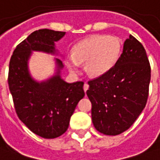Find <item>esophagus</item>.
<instances>
[{
	"mask_svg": "<svg viewBox=\"0 0 160 160\" xmlns=\"http://www.w3.org/2000/svg\"><path fill=\"white\" fill-rule=\"evenodd\" d=\"M88 89H89V84L85 82V83L83 84V91H84V92H86Z\"/></svg>",
	"mask_w": 160,
	"mask_h": 160,
	"instance_id": "34e87169",
	"label": "esophagus"
}]
</instances>
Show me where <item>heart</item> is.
Returning a JSON list of instances; mask_svg holds the SVG:
<instances>
[{"label": "heart", "mask_w": 160, "mask_h": 160, "mask_svg": "<svg viewBox=\"0 0 160 160\" xmlns=\"http://www.w3.org/2000/svg\"><path fill=\"white\" fill-rule=\"evenodd\" d=\"M121 44L114 36L96 35L81 41L74 47L72 55L65 57L68 69L78 73L80 63H86L85 69L91 77H100L107 73L119 57Z\"/></svg>", "instance_id": "heart-1"}]
</instances>
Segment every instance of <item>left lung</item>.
<instances>
[{"label":"left lung","instance_id":"1","mask_svg":"<svg viewBox=\"0 0 160 160\" xmlns=\"http://www.w3.org/2000/svg\"><path fill=\"white\" fill-rule=\"evenodd\" d=\"M151 67L143 45L131 36L121 56L107 73L89 81L95 128L115 136L128 130L145 107L149 94Z\"/></svg>","mask_w":160,"mask_h":160}]
</instances>
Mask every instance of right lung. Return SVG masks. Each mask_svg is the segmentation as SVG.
I'll use <instances>...</instances> for the list:
<instances>
[{
	"label": "right lung",
	"mask_w": 160,
	"mask_h": 160,
	"mask_svg": "<svg viewBox=\"0 0 160 160\" xmlns=\"http://www.w3.org/2000/svg\"><path fill=\"white\" fill-rule=\"evenodd\" d=\"M65 32L39 29L33 32L16 48L9 62L8 87L16 114L36 135L55 138L69 127L70 117L84 97L83 82H65L60 76L62 62L56 58L57 73L46 81L36 82L28 71L32 51L56 54L55 42Z\"/></svg>",
	"instance_id": "add662e5"
}]
</instances>
